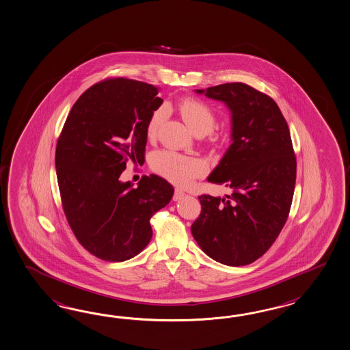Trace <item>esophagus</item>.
Returning <instances> with one entry per match:
<instances>
[{
	"instance_id": "1",
	"label": "esophagus",
	"mask_w": 350,
	"mask_h": 350,
	"mask_svg": "<svg viewBox=\"0 0 350 350\" xmlns=\"http://www.w3.org/2000/svg\"><path fill=\"white\" fill-rule=\"evenodd\" d=\"M184 196H185L184 190H183V189L176 188L175 189V193H174V197H172V199H174V200H180V199L184 197Z\"/></svg>"
}]
</instances>
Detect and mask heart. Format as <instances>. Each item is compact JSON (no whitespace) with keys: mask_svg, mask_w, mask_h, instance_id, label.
Here are the masks:
<instances>
[{"mask_svg":"<svg viewBox=\"0 0 350 350\" xmlns=\"http://www.w3.org/2000/svg\"><path fill=\"white\" fill-rule=\"evenodd\" d=\"M181 117L187 122L189 128L194 132L208 133L213 129L215 124V116L212 108L204 101L197 99L183 100L179 104ZM165 118V110L156 109L148 118L146 132L148 137H154ZM151 166L153 170L166 179L175 184H188L189 181L196 179L204 174L206 169V162L198 157L185 156L172 151H157L152 156Z\"/></svg>","mask_w":350,"mask_h":350,"instance_id":"1","label":"heart"}]
</instances>
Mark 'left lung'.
<instances>
[{"mask_svg":"<svg viewBox=\"0 0 350 350\" xmlns=\"http://www.w3.org/2000/svg\"><path fill=\"white\" fill-rule=\"evenodd\" d=\"M197 92L231 110L232 144L208 176L230 194L198 197L202 212L191 233L209 258L247 265L269 250L287 222L297 170L289 128L277 103L246 83Z\"/></svg>","mask_w":350,"mask_h":350,"instance_id":"8db88e82","label":"left lung"}]
</instances>
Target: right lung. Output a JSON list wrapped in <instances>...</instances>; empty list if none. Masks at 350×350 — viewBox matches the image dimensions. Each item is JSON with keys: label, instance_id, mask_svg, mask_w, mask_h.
Returning <instances> with one entry per match:
<instances>
[{"label": "right lung", "instance_id": "right-lung-1", "mask_svg": "<svg viewBox=\"0 0 350 350\" xmlns=\"http://www.w3.org/2000/svg\"><path fill=\"white\" fill-rule=\"evenodd\" d=\"M153 85L124 77L92 85L73 104L55 147L63 211L81 245L105 261H124L152 237L150 219L172 198L170 183L119 176L144 162L148 118L162 104Z\"/></svg>", "mask_w": 350, "mask_h": 350}]
</instances>
